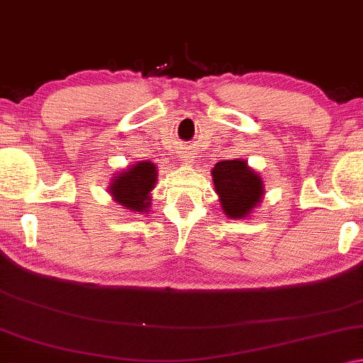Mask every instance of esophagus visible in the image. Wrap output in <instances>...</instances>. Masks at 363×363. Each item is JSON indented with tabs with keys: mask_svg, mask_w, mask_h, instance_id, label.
<instances>
[{
	"mask_svg": "<svg viewBox=\"0 0 363 363\" xmlns=\"http://www.w3.org/2000/svg\"><path fill=\"white\" fill-rule=\"evenodd\" d=\"M182 159H183V162L193 164V152H191V150H189V149L182 150Z\"/></svg>",
	"mask_w": 363,
	"mask_h": 363,
	"instance_id": "esophagus-1",
	"label": "esophagus"
}]
</instances>
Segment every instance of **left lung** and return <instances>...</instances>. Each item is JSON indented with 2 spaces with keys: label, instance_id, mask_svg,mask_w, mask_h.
<instances>
[{
  "label": "left lung",
  "instance_id": "1",
  "mask_svg": "<svg viewBox=\"0 0 363 363\" xmlns=\"http://www.w3.org/2000/svg\"><path fill=\"white\" fill-rule=\"evenodd\" d=\"M213 178L222 209L232 219L247 217L263 196V182L245 160L217 162Z\"/></svg>",
  "mask_w": 363,
  "mask_h": 363
}]
</instances>
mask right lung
Masks as SVG:
<instances>
[{
	"label": "right lung",
	"instance_id": "obj_1",
	"mask_svg": "<svg viewBox=\"0 0 363 363\" xmlns=\"http://www.w3.org/2000/svg\"><path fill=\"white\" fill-rule=\"evenodd\" d=\"M155 178L157 174L154 164L138 162L115 177L110 193L116 203L125 206V209L144 213L150 204L149 191L154 188Z\"/></svg>",
	"mask_w": 363,
	"mask_h": 363
}]
</instances>
